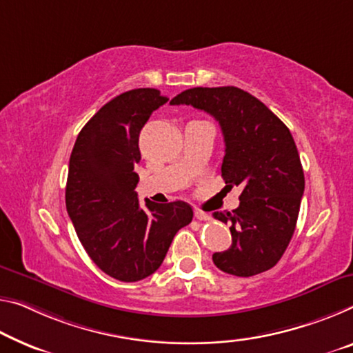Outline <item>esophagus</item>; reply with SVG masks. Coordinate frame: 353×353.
Returning <instances> with one entry per match:
<instances>
[{
	"instance_id": "obj_1",
	"label": "esophagus",
	"mask_w": 353,
	"mask_h": 353,
	"mask_svg": "<svg viewBox=\"0 0 353 353\" xmlns=\"http://www.w3.org/2000/svg\"><path fill=\"white\" fill-rule=\"evenodd\" d=\"M194 216H195V218H197L199 221H210V219H211V216H210L208 213H205V211L197 210V208L194 210Z\"/></svg>"
}]
</instances>
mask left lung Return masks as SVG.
Segmentation results:
<instances>
[{
    "mask_svg": "<svg viewBox=\"0 0 353 353\" xmlns=\"http://www.w3.org/2000/svg\"><path fill=\"white\" fill-rule=\"evenodd\" d=\"M172 105H192L219 123L225 143L222 178L240 186V207L214 219L230 224L232 245L213 254L216 267L233 276L273 268L295 232L305 173L289 128L257 97L236 86L191 88Z\"/></svg>",
    "mask_w": 353,
    "mask_h": 353,
    "instance_id": "left-lung-1",
    "label": "left lung"
}]
</instances>
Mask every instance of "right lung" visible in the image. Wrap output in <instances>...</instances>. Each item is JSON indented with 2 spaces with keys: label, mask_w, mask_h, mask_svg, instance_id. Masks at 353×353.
<instances>
[{
  "label": "right lung",
  "mask_w": 353,
  "mask_h": 353,
  "mask_svg": "<svg viewBox=\"0 0 353 353\" xmlns=\"http://www.w3.org/2000/svg\"><path fill=\"white\" fill-rule=\"evenodd\" d=\"M167 101L154 88L113 97L85 124L70 153L69 218L91 260L123 283L153 274L176 232L192 221V208L186 202L145 200V207H140L135 192L140 131Z\"/></svg>",
  "instance_id": "1"
}]
</instances>
